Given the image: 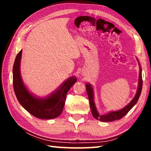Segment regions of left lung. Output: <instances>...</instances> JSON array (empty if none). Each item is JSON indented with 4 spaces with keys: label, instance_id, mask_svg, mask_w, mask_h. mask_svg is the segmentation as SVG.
<instances>
[{
    "label": "left lung",
    "instance_id": "8db88e82",
    "mask_svg": "<svg viewBox=\"0 0 151 151\" xmlns=\"http://www.w3.org/2000/svg\"><path fill=\"white\" fill-rule=\"evenodd\" d=\"M139 63V81H138V86L136 94H135L134 98L132 99V101L130 103L127 104L126 106L123 108L118 110V111H112L106 112V114H100L96 109V106L95 103H94V93L93 86L90 83L86 84V93L88 94L89 103H90V106L91 109V112L94 118H95L97 120L103 121V122H112L116 120H119L122 118L124 115L129 112V111L133 107L139 100V96L141 94L142 88V68L140 66V64L138 58H136Z\"/></svg>",
    "mask_w": 151,
    "mask_h": 151
}]
</instances>
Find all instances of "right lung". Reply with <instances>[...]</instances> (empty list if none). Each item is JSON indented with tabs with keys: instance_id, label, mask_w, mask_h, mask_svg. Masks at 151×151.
Returning <instances> with one entry per match:
<instances>
[{
	"instance_id": "obj_1",
	"label": "right lung",
	"mask_w": 151,
	"mask_h": 151,
	"mask_svg": "<svg viewBox=\"0 0 151 151\" xmlns=\"http://www.w3.org/2000/svg\"><path fill=\"white\" fill-rule=\"evenodd\" d=\"M21 57L22 50L17 55L12 69L14 91L19 103L26 111L37 118H57L62 113L66 94L77 78L75 76H70L48 95L44 97L38 96L29 91L22 80L20 73Z\"/></svg>"
}]
</instances>
